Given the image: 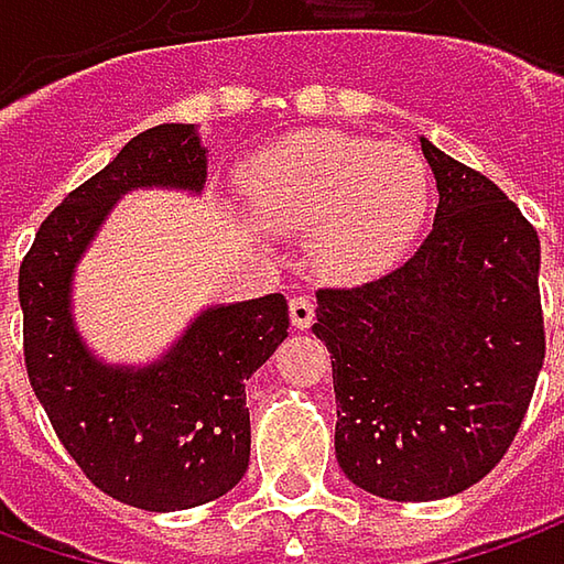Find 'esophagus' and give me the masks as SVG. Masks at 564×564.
Listing matches in <instances>:
<instances>
[{
	"label": "esophagus",
	"mask_w": 564,
	"mask_h": 564,
	"mask_svg": "<svg viewBox=\"0 0 564 564\" xmlns=\"http://www.w3.org/2000/svg\"><path fill=\"white\" fill-rule=\"evenodd\" d=\"M289 311H292V323L297 329H307L311 323H314V297H307V294H297L292 297V304H289Z\"/></svg>",
	"instance_id": "obj_1"
}]
</instances>
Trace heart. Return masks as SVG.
Returning a JSON list of instances; mask_svg holds the SVG:
<instances>
[{
    "mask_svg": "<svg viewBox=\"0 0 564 564\" xmlns=\"http://www.w3.org/2000/svg\"><path fill=\"white\" fill-rule=\"evenodd\" d=\"M253 213L279 231H311L316 267L338 279L389 270L421 226L430 182L417 153L338 131H301L248 175Z\"/></svg>",
    "mask_w": 564,
    "mask_h": 564,
    "instance_id": "1",
    "label": "heart"
}]
</instances>
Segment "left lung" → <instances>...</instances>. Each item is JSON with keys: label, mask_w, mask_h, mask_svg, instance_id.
I'll list each match as a JSON object with an SVG mask.
<instances>
[{"label": "left lung", "mask_w": 564, "mask_h": 564, "mask_svg": "<svg viewBox=\"0 0 564 564\" xmlns=\"http://www.w3.org/2000/svg\"><path fill=\"white\" fill-rule=\"evenodd\" d=\"M440 206L408 263L316 292L338 467L395 502L445 499L509 452L546 358L540 238L499 187L421 138Z\"/></svg>", "instance_id": "1"}]
</instances>
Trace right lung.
<instances>
[{
	"instance_id": "add662e5",
	"label": "right lung",
	"mask_w": 564,
	"mask_h": 564,
	"mask_svg": "<svg viewBox=\"0 0 564 564\" xmlns=\"http://www.w3.org/2000/svg\"><path fill=\"white\" fill-rule=\"evenodd\" d=\"M204 182L206 150L194 124H156L55 206L18 272L33 395L87 480L143 511L204 506L245 477V379L289 336V304L267 294L209 307L160 364L121 370L90 358L77 338L72 272L119 194L200 191Z\"/></svg>"
}]
</instances>
